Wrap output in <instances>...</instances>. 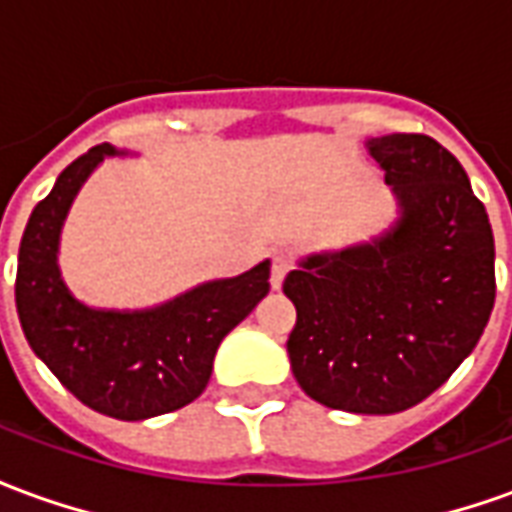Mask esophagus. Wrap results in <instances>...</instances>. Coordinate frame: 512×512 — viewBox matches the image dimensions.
Segmentation results:
<instances>
[{
	"label": "esophagus",
	"mask_w": 512,
	"mask_h": 512,
	"mask_svg": "<svg viewBox=\"0 0 512 512\" xmlns=\"http://www.w3.org/2000/svg\"><path fill=\"white\" fill-rule=\"evenodd\" d=\"M293 268V257L285 252V249H277L271 255V288H282V279Z\"/></svg>",
	"instance_id": "34e87169"
}]
</instances>
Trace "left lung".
<instances>
[{"mask_svg":"<svg viewBox=\"0 0 512 512\" xmlns=\"http://www.w3.org/2000/svg\"><path fill=\"white\" fill-rule=\"evenodd\" d=\"M367 147L403 216L373 244L290 271L288 354L312 400L395 414L436 392L480 340L496 296L494 233L461 161L436 139L386 134Z\"/></svg>","mask_w":512,"mask_h":512,"instance_id":"1","label":"left lung"}]
</instances>
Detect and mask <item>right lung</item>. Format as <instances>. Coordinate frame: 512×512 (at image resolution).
<instances>
[{
    "label": "right lung",
    "mask_w": 512,
    "mask_h": 512,
    "mask_svg": "<svg viewBox=\"0 0 512 512\" xmlns=\"http://www.w3.org/2000/svg\"><path fill=\"white\" fill-rule=\"evenodd\" d=\"M109 145L90 147L62 169L35 205L18 249L16 310L29 348L60 384L106 417H158L202 395L224 334L268 293V263L241 277L194 288L145 312L90 310L62 285L57 241L65 213Z\"/></svg>",
    "instance_id": "add662e5"
}]
</instances>
